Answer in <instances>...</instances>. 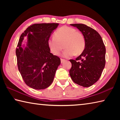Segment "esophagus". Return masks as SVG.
Wrapping results in <instances>:
<instances>
[{"instance_id": "obj_1", "label": "esophagus", "mask_w": 120, "mask_h": 120, "mask_svg": "<svg viewBox=\"0 0 120 120\" xmlns=\"http://www.w3.org/2000/svg\"><path fill=\"white\" fill-rule=\"evenodd\" d=\"M60 60H61V63L64 62L65 61V59H62V58H61Z\"/></svg>"}]
</instances>
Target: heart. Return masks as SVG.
<instances>
[{
    "mask_svg": "<svg viewBox=\"0 0 120 120\" xmlns=\"http://www.w3.org/2000/svg\"><path fill=\"white\" fill-rule=\"evenodd\" d=\"M48 45L51 52L55 56L59 55L64 46L66 49L64 56L70 57L82 53L85 48V40L82 34L75 28L64 26L58 28L53 37L48 40Z\"/></svg>",
    "mask_w": 120,
    "mask_h": 120,
    "instance_id": "heart-1",
    "label": "heart"
}]
</instances>
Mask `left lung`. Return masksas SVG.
Returning a JSON list of instances; mask_svg holds the SVG:
<instances>
[{
	"label": "left lung",
	"instance_id": "obj_1",
	"mask_svg": "<svg viewBox=\"0 0 120 120\" xmlns=\"http://www.w3.org/2000/svg\"><path fill=\"white\" fill-rule=\"evenodd\" d=\"M82 32L85 40L82 53L72 64L69 74L75 83L84 87L91 86L100 78L105 65L106 49L99 34L96 30L83 24H73Z\"/></svg>",
	"mask_w": 120,
	"mask_h": 120
}]
</instances>
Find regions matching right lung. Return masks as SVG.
<instances>
[{"label":"right lung","mask_w":120,"mask_h":120,"mask_svg":"<svg viewBox=\"0 0 120 120\" xmlns=\"http://www.w3.org/2000/svg\"><path fill=\"white\" fill-rule=\"evenodd\" d=\"M58 23L34 24L20 36L16 49L18 69L25 84L35 89L47 88L53 81L61 61L50 52L48 42ZM28 37L27 46L21 47L23 38Z\"/></svg>","instance_id":"obj_1"}]
</instances>
